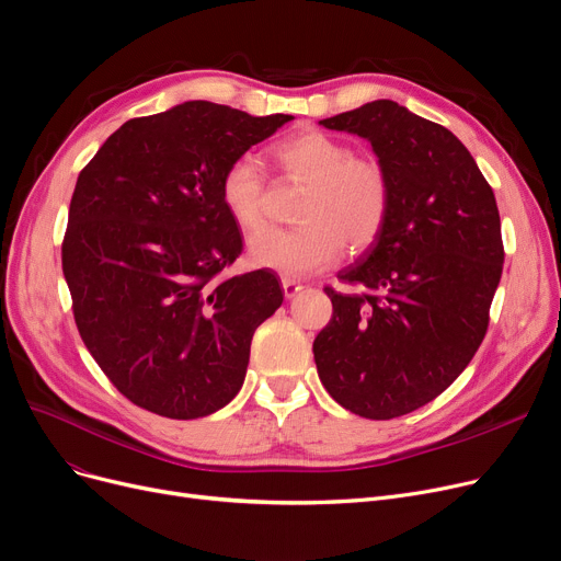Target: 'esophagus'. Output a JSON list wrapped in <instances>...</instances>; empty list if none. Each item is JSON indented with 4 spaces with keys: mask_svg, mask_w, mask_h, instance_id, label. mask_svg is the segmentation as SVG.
<instances>
[{
    "mask_svg": "<svg viewBox=\"0 0 561 561\" xmlns=\"http://www.w3.org/2000/svg\"><path fill=\"white\" fill-rule=\"evenodd\" d=\"M282 288H284V296L290 300V298H296L305 286L296 279H290V277H282Z\"/></svg>",
    "mask_w": 561,
    "mask_h": 561,
    "instance_id": "1",
    "label": "esophagus"
}]
</instances>
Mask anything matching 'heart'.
Here are the masks:
<instances>
[{
    "label": "heart",
    "instance_id": "b5f03b06",
    "mask_svg": "<svg viewBox=\"0 0 561 561\" xmlns=\"http://www.w3.org/2000/svg\"><path fill=\"white\" fill-rule=\"evenodd\" d=\"M271 161L290 182L309 186L300 229H268L250 241L256 268L284 277H305L330 268L343 254L370 248L391 209L389 172L379 159L355 154L352 145L325 131L305 129L268 150ZM220 199L229 218L245 233L265 225V180L250 159H236L220 176Z\"/></svg>",
    "mask_w": 561,
    "mask_h": 561
}]
</instances>
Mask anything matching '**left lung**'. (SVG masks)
Here are the masks:
<instances>
[{"label": "left lung", "instance_id": "obj_1", "mask_svg": "<svg viewBox=\"0 0 561 561\" xmlns=\"http://www.w3.org/2000/svg\"><path fill=\"white\" fill-rule=\"evenodd\" d=\"M322 127L370 140L391 182L379 239L325 286L332 320L313 341L318 377L352 414L404 416L444 393L476 357L503 275L493 191L446 127L377 100Z\"/></svg>", "mask_w": 561, "mask_h": 561}]
</instances>
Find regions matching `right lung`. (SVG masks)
<instances>
[{"instance_id": "add662e5", "label": "right lung", "mask_w": 561, "mask_h": 561, "mask_svg": "<svg viewBox=\"0 0 561 561\" xmlns=\"http://www.w3.org/2000/svg\"><path fill=\"white\" fill-rule=\"evenodd\" d=\"M288 121L184 102L131 117L79 172L61 245L72 313L136 407L191 421L243 387L254 330L284 296L271 271L225 275L243 241L220 176Z\"/></svg>"}]
</instances>
